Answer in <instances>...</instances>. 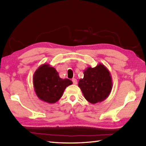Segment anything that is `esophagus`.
Masks as SVG:
<instances>
[{
	"label": "esophagus",
	"instance_id": "34e87169",
	"mask_svg": "<svg viewBox=\"0 0 146 146\" xmlns=\"http://www.w3.org/2000/svg\"><path fill=\"white\" fill-rule=\"evenodd\" d=\"M72 82H73L74 85H76V84H77V80H76V79L73 78V79H72Z\"/></svg>",
	"mask_w": 146,
	"mask_h": 146
}]
</instances>
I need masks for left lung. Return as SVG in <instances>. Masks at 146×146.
<instances>
[{"mask_svg":"<svg viewBox=\"0 0 146 146\" xmlns=\"http://www.w3.org/2000/svg\"><path fill=\"white\" fill-rule=\"evenodd\" d=\"M83 78L79 80L78 86L90 103L95 104L105 100L112 89V79L110 71L103 64L88 67L84 70Z\"/></svg>","mask_w":146,"mask_h":146,"instance_id":"1","label":"left lung"}]
</instances>
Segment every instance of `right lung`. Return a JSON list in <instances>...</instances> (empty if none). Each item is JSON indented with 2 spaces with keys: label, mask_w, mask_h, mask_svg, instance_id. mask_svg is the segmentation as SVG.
Segmentation results:
<instances>
[{
  "label": "right lung",
  "mask_w": 146,
  "mask_h": 146,
  "mask_svg": "<svg viewBox=\"0 0 146 146\" xmlns=\"http://www.w3.org/2000/svg\"><path fill=\"white\" fill-rule=\"evenodd\" d=\"M33 82L38 97L49 104H54L60 100L65 88L73 83L69 79L61 78L55 68L46 63L36 70Z\"/></svg>",
  "instance_id": "1"
}]
</instances>
